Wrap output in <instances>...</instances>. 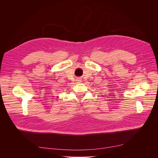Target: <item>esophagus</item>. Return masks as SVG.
<instances>
[{
  "label": "esophagus",
  "mask_w": 158,
  "mask_h": 158,
  "mask_svg": "<svg viewBox=\"0 0 158 158\" xmlns=\"http://www.w3.org/2000/svg\"><path fill=\"white\" fill-rule=\"evenodd\" d=\"M81 81H82V79H81V78H77L76 80V81L77 83H80V82H81Z\"/></svg>",
  "instance_id": "1"
}]
</instances>
